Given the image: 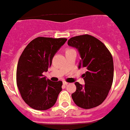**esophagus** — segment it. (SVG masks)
<instances>
[{
    "label": "esophagus",
    "mask_w": 130,
    "mask_h": 130,
    "mask_svg": "<svg viewBox=\"0 0 130 130\" xmlns=\"http://www.w3.org/2000/svg\"><path fill=\"white\" fill-rule=\"evenodd\" d=\"M68 84H69V83H68V82H65V81H64V82H63V85H67Z\"/></svg>",
    "instance_id": "1"
}]
</instances>
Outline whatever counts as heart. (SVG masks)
<instances>
[{"mask_svg": "<svg viewBox=\"0 0 130 130\" xmlns=\"http://www.w3.org/2000/svg\"><path fill=\"white\" fill-rule=\"evenodd\" d=\"M69 50H71V49H68V50H66V51H69Z\"/></svg>", "mask_w": 130, "mask_h": 130, "instance_id": "b5f03b06", "label": "heart"}]
</instances>
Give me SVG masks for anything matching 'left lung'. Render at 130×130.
Wrapping results in <instances>:
<instances>
[{"label":"left lung","instance_id":"1","mask_svg":"<svg viewBox=\"0 0 130 130\" xmlns=\"http://www.w3.org/2000/svg\"><path fill=\"white\" fill-rule=\"evenodd\" d=\"M68 45L77 49L81 57L78 68L87 71L82 75L85 85L75 83L76 91L72 93V98L79 107H95L104 102L112 85V55L103 42L89 35L71 38Z\"/></svg>","mask_w":130,"mask_h":130}]
</instances>
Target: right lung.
<instances>
[{"mask_svg":"<svg viewBox=\"0 0 130 130\" xmlns=\"http://www.w3.org/2000/svg\"><path fill=\"white\" fill-rule=\"evenodd\" d=\"M67 40L39 37L27 44L18 61L17 85L23 100L36 110L52 107L62 90V82L46 79L43 73L52 64L54 55Z\"/></svg>","mask_w":130,"mask_h":130,"instance_id":"1","label":"right lung"}]
</instances>
